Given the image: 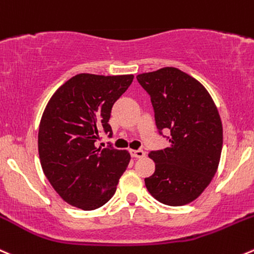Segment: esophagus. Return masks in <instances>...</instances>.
Here are the masks:
<instances>
[{
    "label": "esophagus",
    "mask_w": 254,
    "mask_h": 254,
    "mask_svg": "<svg viewBox=\"0 0 254 254\" xmlns=\"http://www.w3.org/2000/svg\"><path fill=\"white\" fill-rule=\"evenodd\" d=\"M130 154H131L132 157H136V159H142V157H145V151L144 150H131L130 151Z\"/></svg>",
    "instance_id": "34e87169"
}]
</instances>
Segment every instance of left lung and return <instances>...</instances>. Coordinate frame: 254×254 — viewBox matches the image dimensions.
Here are the masks:
<instances>
[{"label":"left lung","mask_w":254,"mask_h":254,"mask_svg":"<svg viewBox=\"0 0 254 254\" xmlns=\"http://www.w3.org/2000/svg\"><path fill=\"white\" fill-rule=\"evenodd\" d=\"M136 79L150 95L159 134L170 142L150 151L155 172L145 179L147 191L165 205L192 202L210 185L220 162L223 131L217 108L200 82L177 68L142 73Z\"/></svg>","instance_id":"1"}]
</instances>
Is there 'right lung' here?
<instances>
[{"label": "right lung", "mask_w": 254, "mask_h": 254, "mask_svg": "<svg viewBox=\"0 0 254 254\" xmlns=\"http://www.w3.org/2000/svg\"><path fill=\"white\" fill-rule=\"evenodd\" d=\"M134 75L77 74L52 95L42 115L38 152L44 175L69 205L92 211L117 191L130 154L109 145L97 147L100 134H109L114 103Z\"/></svg>", "instance_id": "obj_1"}]
</instances>
